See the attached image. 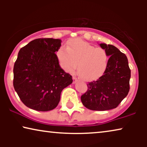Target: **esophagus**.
I'll return each instance as SVG.
<instances>
[{"mask_svg": "<svg viewBox=\"0 0 147 147\" xmlns=\"http://www.w3.org/2000/svg\"><path fill=\"white\" fill-rule=\"evenodd\" d=\"M72 79H73V83L75 84L76 82L78 81V78L75 77V76H73V78H72Z\"/></svg>", "mask_w": 147, "mask_h": 147, "instance_id": "esophagus-1", "label": "esophagus"}]
</instances>
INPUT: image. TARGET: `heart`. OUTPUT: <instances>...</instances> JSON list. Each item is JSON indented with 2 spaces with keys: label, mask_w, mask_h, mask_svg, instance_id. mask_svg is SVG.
<instances>
[{
  "label": "heart",
  "mask_w": 147,
  "mask_h": 147,
  "mask_svg": "<svg viewBox=\"0 0 147 147\" xmlns=\"http://www.w3.org/2000/svg\"><path fill=\"white\" fill-rule=\"evenodd\" d=\"M57 57L61 67L72 73L78 66V71L82 79L92 81L101 77L108 63V54L103 48L96 47L80 39L62 46L57 51Z\"/></svg>",
  "instance_id": "obj_1"
}]
</instances>
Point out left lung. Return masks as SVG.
Here are the masks:
<instances>
[{
	"mask_svg": "<svg viewBox=\"0 0 147 147\" xmlns=\"http://www.w3.org/2000/svg\"><path fill=\"white\" fill-rule=\"evenodd\" d=\"M100 45L110 56L107 67L101 77L87 84L81 100L88 109L104 111L116 108L128 95L130 69L126 55L118 48L106 43Z\"/></svg>",
	"mask_w": 147,
	"mask_h": 147,
	"instance_id": "1",
	"label": "left lung"
}]
</instances>
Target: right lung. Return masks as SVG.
Instances as JSON below:
<instances>
[{"label": "right lung", "mask_w": 147, "mask_h": 147, "mask_svg": "<svg viewBox=\"0 0 147 147\" xmlns=\"http://www.w3.org/2000/svg\"><path fill=\"white\" fill-rule=\"evenodd\" d=\"M61 41L39 38L29 42L18 53L13 68V86L22 102L37 111L57 107L61 91L73 82L60 67L56 51Z\"/></svg>", "instance_id": "right-lung-1"}]
</instances>
